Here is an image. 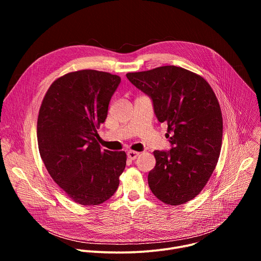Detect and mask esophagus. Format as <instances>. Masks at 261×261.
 I'll list each match as a JSON object with an SVG mask.
<instances>
[{
  "label": "esophagus",
  "mask_w": 261,
  "mask_h": 261,
  "mask_svg": "<svg viewBox=\"0 0 261 261\" xmlns=\"http://www.w3.org/2000/svg\"><path fill=\"white\" fill-rule=\"evenodd\" d=\"M138 155H139V153L134 152V151H129V152L127 153L128 158H129V159H131V160H135V159L138 157Z\"/></svg>",
  "instance_id": "esophagus-1"
}]
</instances>
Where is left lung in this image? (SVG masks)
<instances>
[{
	"instance_id": "left-lung-1",
	"label": "left lung",
	"mask_w": 261,
	"mask_h": 261,
	"mask_svg": "<svg viewBox=\"0 0 261 261\" xmlns=\"http://www.w3.org/2000/svg\"><path fill=\"white\" fill-rule=\"evenodd\" d=\"M127 79L151 98L160 123L167 124L169 151H155L156 166L147 181L166 204L193 199L206 185L220 156L223 120L207 82L176 66L127 73Z\"/></svg>"
}]
</instances>
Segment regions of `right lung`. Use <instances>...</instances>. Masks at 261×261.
I'll use <instances>...</instances> for the list:
<instances>
[{
	"mask_svg": "<svg viewBox=\"0 0 261 261\" xmlns=\"http://www.w3.org/2000/svg\"><path fill=\"white\" fill-rule=\"evenodd\" d=\"M120 83V76L102 71L68 73L53 83L39 110L41 159L53 179L83 205L113 196L126 166V153L101 150L97 132Z\"/></svg>",
	"mask_w": 261,
	"mask_h": 261,
	"instance_id": "obj_1",
	"label": "right lung"
}]
</instances>
